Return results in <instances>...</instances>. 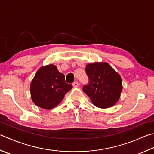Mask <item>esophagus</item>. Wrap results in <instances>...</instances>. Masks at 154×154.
I'll return each instance as SVG.
<instances>
[{
    "instance_id": "34e87169",
    "label": "esophagus",
    "mask_w": 154,
    "mask_h": 154,
    "mask_svg": "<svg viewBox=\"0 0 154 154\" xmlns=\"http://www.w3.org/2000/svg\"><path fill=\"white\" fill-rule=\"evenodd\" d=\"M73 86L74 87H77L78 86H79V83H78L77 81H75V82H73Z\"/></svg>"
}]
</instances>
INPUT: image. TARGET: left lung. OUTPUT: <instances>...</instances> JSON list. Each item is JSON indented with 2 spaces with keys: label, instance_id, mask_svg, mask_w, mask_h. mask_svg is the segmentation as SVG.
<instances>
[{
  "label": "left lung",
  "instance_id": "obj_1",
  "mask_svg": "<svg viewBox=\"0 0 154 154\" xmlns=\"http://www.w3.org/2000/svg\"><path fill=\"white\" fill-rule=\"evenodd\" d=\"M85 72L89 83L83 90L89 96L93 105L99 108H109L115 105L122 91L120 75L107 63L87 64Z\"/></svg>",
  "mask_w": 154,
  "mask_h": 154
}]
</instances>
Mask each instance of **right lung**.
Wrapping results in <instances>:
<instances>
[{
  "label": "right lung",
  "instance_id": "obj_1",
  "mask_svg": "<svg viewBox=\"0 0 154 154\" xmlns=\"http://www.w3.org/2000/svg\"><path fill=\"white\" fill-rule=\"evenodd\" d=\"M72 87L71 84L65 82V75L59 72L56 66L50 64L37 71L30 89L32 100L36 105L51 109L61 103Z\"/></svg>",
  "mask_w": 154,
  "mask_h": 154
}]
</instances>
